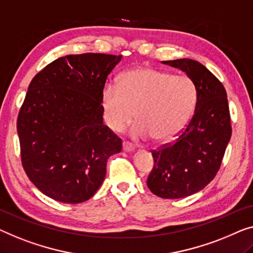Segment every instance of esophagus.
I'll use <instances>...</instances> for the list:
<instances>
[{"label":"esophagus","mask_w":253,"mask_h":253,"mask_svg":"<svg viewBox=\"0 0 253 253\" xmlns=\"http://www.w3.org/2000/svg\"><path fill=\"white\" fill-rule=\"evenodd\" d=\"M123 150L126 151V152H130V151L134 150L133 144H130L129 142H124L123 143Z\"/></svg>","instance_id":"1"}]
</instances>
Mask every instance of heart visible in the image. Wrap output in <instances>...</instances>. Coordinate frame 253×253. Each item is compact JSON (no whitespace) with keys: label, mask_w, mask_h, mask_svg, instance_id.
Here are the masks:
<instances>
[{"label":"heart","mask_w":253,"mask_h":253,"mask_svg":"<svg viewBox=\"0 0 253 253\" xmlns=\"http://www.w3.org/2000/svg\"><path fill=\"white\" fill-rule=\"evenodd\" d=\"M197 97L195 83L186 75L137 68L124 74L118 86L111 83L104 86L102 109L105 122L114 131L119 133L129 126L136 112L135 137L151 136L165 142L185 125Z\"/></svg>","instance_id":"obj_1"}]
</instances>
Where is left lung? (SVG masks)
I'll list each match as a JSON object with an SVG mask.
<instances>
[{"label": "left lung", "instance_id": "obj_1", "mask_svg": "<svg viewBox=\"0 0 253 253\" xmlns=\"http://www.w3.org/2000/svg\"><path fill=\"white\" fill-rule=\"evenodd\" d=\"M185 71L197 86L194 115L172 143L152 150L148 187L164 199H180L201 191L214 178L232 135L231 115L221 82L191 59L163 61Z\"/></svg>", "mask_w": 253, "mask_h": 253}]
</instances>
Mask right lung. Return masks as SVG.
I'll list each match as a JSON object with an SVG mask.
<instances>
[{"instance_id":"obj_1","label":"right lung","mask_w":253,"mask_h":253,"mask_svg":"<svg viewBox=\"0 0 253 253\" xmlns=\"http://www.w3.org/2000/svg\"><path fill=\"white\" fill-rule=\"evenodd\" d=\"M122 55L70 54L36 74L19 110L20 157L28 178L48 198L81 203L103 183L107 161L123 149L103 124L102 92Z\"/></svg>"}]
</instances>
